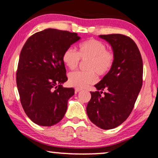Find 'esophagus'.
Returning a JSON list of instances; mask_svg holds the SVG:
<instances>
[{
  "label": "esophagus",
  "mask_w": 158,
  "mask_h": 158,
  "mask_svg": "<svg viewBox=\"0 0 158 158\" xmlns=\"http://www.w3.org/2000/svg\"><path fill=\"white\" fill-rule=\"evenodd\" d=\"M82 91V89H81V88H75V91L76 93L79 92V91Z\"/></svg>",
  "instance_id": "obj_1"
}]
</instances>
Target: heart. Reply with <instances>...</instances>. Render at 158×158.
Listing matches in <instances>:
<instances>
[{
  "label": "heart",
  "mask_w": 158,
  "mask_h": 158,
  "mask_svg": "<svg viewBox=\"0 0 158 158\" xmlns=\"http://www.w3.org/2000/svg\"><path fill=\"white\" fill-rule=\"evenodd\" d=\"M64 64L71 70L79 67L80 60H88L86 71H78L69 75V83L77 88H84L97 81V75L104 76L113 68L115 55L107 49L106 45L98 40L91 39L79 43L78 52L73 48L66 49L62 56Z\"/></svg>",
  "instance_id": "1"
}]
</instances>
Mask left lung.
<instances>
[{
    "mask_svg": "<svg viewBox=\"0 0 158 158\" xmlns=\"http://www.w3.org/2000/svg\"><path fill=\"white\" fill-rule=\"evenodd\" d=\"M100 37L112 46L115 62L112 70L94 85L98 91L91 92L86 111L93 124L110 130L131 115L143 85V64L139 50L131 37L118 34Z\"/></svg>",
    "mask_w": 158,
    "mask_h": 158,
    "instance_id": "obj_1",
    "label": "left lung"
}]
</instances>
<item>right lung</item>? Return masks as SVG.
I'll use <instances>...</instances> for the list:
<instances>
[{
	"label": "right lung",
	"mask_w": 158,
	"mask_h": 158,
	"mask_svg": "<svg viewBox=\"0 0 158 158\" xmlns=\"http://www.w3.org/2000/svg\"><path fill=\"white\" fill-rule=\"evenodd\" d=\"M79 39L76 33L48 28L31 36L21 51L16 71L20 101L38 125L52 126L65 115L75 91L62 86L67 80L62 56Z\"/></svg>",
	"instance_id": "1"
}]
</instances>
